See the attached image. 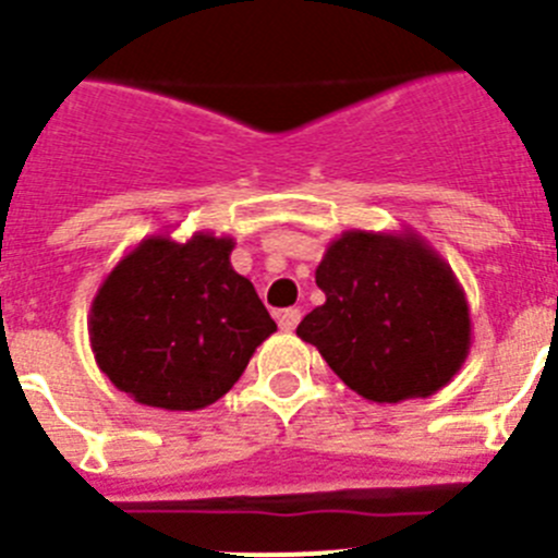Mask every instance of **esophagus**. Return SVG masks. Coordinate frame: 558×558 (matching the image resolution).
Instances as JSON below:
<instances>
[{"mask_svg":"<svg viewBox=\"0 0 558 558\" xmlns=\"http://www.w3.org/2000/svg\"><path fill=\"white\" fill-rule=\"evenodd\" d=\"M276 318H279V329H284V332H293V329L299 327V322H302V310L288 307L276 315Z\"/></svg>","mask_w":558,"mask_h":558,"instance_id":"obj_1","label":"esophagus"}]
</instances>
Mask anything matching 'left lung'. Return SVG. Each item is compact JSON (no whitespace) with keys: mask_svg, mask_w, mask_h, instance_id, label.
Instances as JSON below:
<instances>
[{"mask_svg":"<svg viewBox=\"0 0 558 558\" xmlns=\"http://www.w3.org/2000/svg\"><path fill=\"white\" fill-rule=\"evenodd\" d=\"M315 284L327 302L304 315L295 335L368 402L433 397L461 372L470 304L416 231H343L315 268Z\"/></svg>","mask_w":558,"mask_h":558,"instance_id":"1","label":"left lung"}]
</instances>
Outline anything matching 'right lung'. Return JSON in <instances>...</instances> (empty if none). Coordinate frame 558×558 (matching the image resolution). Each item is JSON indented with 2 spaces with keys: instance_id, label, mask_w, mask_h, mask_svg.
Here are the masks:
<instances>
[{
  "instance_id": "add662e5",
  "label": "right lung",
  "mask_w": 558,
  "mask_h": 558,
  "mask_svg": "<svg viewBox=\"0 0 558 558\" xmlns=\"http://www.w3.org/2000/svg\"><path fill=\"white\" fill-rule=\"evenodd\" d=\"M231 236H145L102 279L88 338L100 372L140 405L218 402L276 332L254 284L231 268Z\"/></svg>"
}]
</instances>
